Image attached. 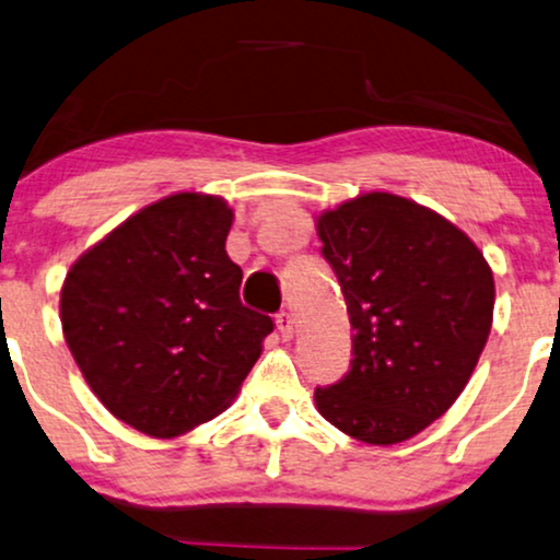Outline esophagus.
I'll use <instances>...</instances> for the list:
<instances>
[{
	"instance_id": "obj_1",
	"label": "esophagus",
	"mask_w": 560,
	"mask_h": 560,
	"mask_svg": "<svg viewBox=\"0 0 560 560\" xmlns=\"http://www.w3.org/2000/svg\"><path fill=\"white\" fill-rule=\"evenodd\" d=\"M276 328L284 338H292L294 336V317L292 313H279L276 315Z\"/></svg>"
}]
</instances>
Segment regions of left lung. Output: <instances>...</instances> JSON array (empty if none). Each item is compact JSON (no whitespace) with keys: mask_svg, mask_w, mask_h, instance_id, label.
I'll return each instance as SVG.
<instances>
[{"mask_svg":"<svg viewBox=\"0 0 560 560\" xmlns=\"http://www.w3.org/2000/svg\"><path fill=\"white\" fill-rule=\"evenodd\" d=\"M353 328L351 370L317 387L325 421L390 447L421 434L468 385L493 323V271L429 207L370 190L315 217Z\"/></svg>","mask_w":560,"mask_h":560,"instance_id":"1","label":"left lung"}]
</instances>
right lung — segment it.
Segmentation results:
<instances>
[{
    "label": "right lung",
    "instance_id": "1",
    "mask_svg": "<svg viewBox=\"0 0 560 560\" xmlns=\"http://www.w3.org/2000/svg\"><path fill=\"white\" fill-rule=\"evenodd\" d=\"M232 219L219 196H165L63 279L69 351L97 400L141 434L173 439L222 413L273 330L240 302L243 271L224 250Z\"/></svg>",
    "mask_w": 560,
    "mask_h": 560
}]
</instances>
